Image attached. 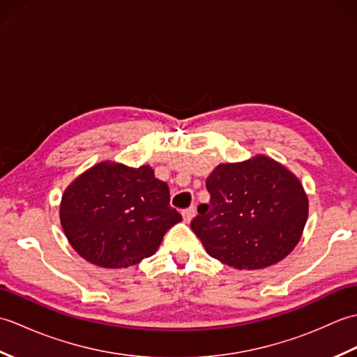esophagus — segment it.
I'll list each match as a JSON object with an SVG mask.
<instances>
[{
    "instance_id": "34e87169",
    "label": "esophagus",
    "mask_w": 357,
    "mask_h": 357,
    "mask_svg": "<svg viewBox=\"0 0 357 357\" xmlns=\"http://www.w3.org/2000/svg\"><path fill=\"white\" fill-rule=\"evenodd\" d=\"M195 213H196V208H195V207H190V208L184 210V211H183V218H184V221H185V222H190L192 219L195 218Z\"/></svg>"
}]
</instances>
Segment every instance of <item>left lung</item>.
<instances>
[{
  "label": "left lung",
  "instance_id": "8db88e82",
  "mask_svg": "<svg viewBox=\"0 0 357 357\" xmlns=\"http://www.w3.org/2000/svg\"><path fill=\"white\" fill-rule=\"evenodd\" d=\"M190 227L206 252L238 270H259L290 255L304 233L308 198L285 165L265 155L219 164L206 181Z\"/></svg>",
  "mask_w": 357,
  "mask_h": 357
}]
</instances>
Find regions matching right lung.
I'll return each mask as SVG.
<instances>
[{
	"instance_id": "1",
	"label": "right lung",
	"mask_w": 357,
	"mask_h": 357,
	"mask_svg": "<svg viewBox=\"0 0 357 357\" xmlns=\"http://www.w3.org/2000/svg\"><path fill=\"white\" fill-rule=\"evenodd\" d=\"M59 219L75 252L102 268H127L155 255L167 230L183 221L150 165L115 161L95 164L67 185Z\"/></svg>"
}]
</instances>
